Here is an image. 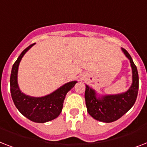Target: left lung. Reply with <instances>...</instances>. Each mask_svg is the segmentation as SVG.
Returning a JSON list of instances; mask_svg holds the SVG:
<instances>
[{
  "instance_id": "left-lung-1",
  "label": "left lung",
  "mask_w": 147,
  "mask_h": 147,
  "mask_svg": "<svg viewBox=\"0 0 147 147\" xmlns=\"http://www.w3.org/2000/svg\"><path fill=\"white\" fill-rule=\"evenodd\" d=\"M130 60L132 69V84L127 92L117 94L98 95L96 92L85 85V104L88 114L97 121L111 123L118 120L134 105L139 88V76L137 66L126 49L121 48Z\"/></svg>"
}]
</instances>
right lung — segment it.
I'll use <instances>...</instances> for the list:
<instances>
[{"mask_svg":"<svg viewBox=\"0 0 147 147\" xmlns=\"http://www.w3.org/2000/svg\"><path fill=\"white\" fill-rule=\"evenodd\" d=\"M34 44L24 49L13 65L10 79V93L15 106L24 117L36 123H46L59 115L65 95L75 86L77 81L65 83L49 94L42 97H32L23 93L17 82L18 68L22 58Z\"/></svg>","mask_w":147,"mask_h":147,"instance_id":"add662e5","label":"right lung"}]
</instances>
